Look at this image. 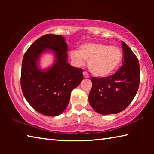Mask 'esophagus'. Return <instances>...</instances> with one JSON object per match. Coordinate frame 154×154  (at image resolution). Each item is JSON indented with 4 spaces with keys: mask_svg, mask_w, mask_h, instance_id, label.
I'll return each mask as SVG.
<instances>
[{
    "mask_svg": "<svg viewBox=\"0 0 154 154\" xmlns=\"http://www.w3.org/2000/svg\"><path fill=\"white\" fill-rule=\"evenodd\" d=\"M83 77H84L85 78H89L90 77L89 74H88V72H85V71L83 72Z\"/></svg>",
    "mask_w": 154,
    "mask_h": 154,
    "instance_id": "1",
    "label": "esophagus"
}]
</instances>
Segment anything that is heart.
<instances>
[{
    "instance_id": "1",
    "label": "heart",
    "mask_w": 154,
    "mask_h": 154,
    "mask_svg": "<svg viewBox=\"0 0 154 154\" xmlns=\"http://www.w3.org/2000/svg\"><path fill=\"white\" fill-rule=\"evenodd\" d=\"M70 57L73 64L79 66L88 60V67L93 75L106 77L112 73L122 59V52L117 46L100 43L83 44L79 51L72 50Z\"/></svg>"
}]
</instances>
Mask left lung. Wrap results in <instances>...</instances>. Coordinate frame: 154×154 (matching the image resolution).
<instances>
[{"mask_svg": "<svg viewBox=\"0 0 154 154\" xmlns=\"http://www.w3.org/2000/svg\"><path fill=\"white\" fill-rule=\"evenodd\" d=\"M124 60L116 73L107 77H92L89 103L96 113L116 114L124 111L139 89L140 67L135 54L122 41Z\"/></svg>", "mask_w": 154, "mask_h": 154, "instance_id": "1", "label": "left lung"}]
</instances>
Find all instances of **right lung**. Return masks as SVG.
I'll return each instance as SVG.
<instances>
[{
  "mask_svg": "<svg viewBox=\"0 0 154 154\" xmlns=\"http://www.w3.org/2000/svg\"><path fill=\"white\" fill-rule=\"evenodd\" d=\"M68 47L61 35L48 34L36 40L23 57L21 87L25 98L35 110L48 116L60 115L69 103L72 90L83 79L82 69L68 63ZM55 56L53 65L45 70L38 66L44 52Z\"/></svg>",
  "mask_w": 154,
  "mask_h": 154,
  "instance_id": "right-lung-1",
  "label": "right lung"
}]
</instances>
